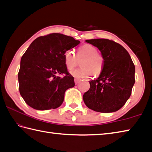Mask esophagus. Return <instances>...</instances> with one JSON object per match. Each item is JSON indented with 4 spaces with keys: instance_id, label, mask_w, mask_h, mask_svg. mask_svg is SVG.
Instances as JSON below:
<instances>
[{
    "instance_id": "34e87169",
    "label": "esophagus",
    "mask_w": 152,
    "mask_h": 152,
    "mask_svg": "<svg viewBox=\"0 0 152 152\" xmlns=\"http://www.w3.org/2000/svg\"><path fill=\"white\" fill-rule=\"evenodd\" d=\"M80 81V80L78 79V78H75L74 79V82H75L76 84H77V83H78V82Z\"/></svg>"
}]
</instances>
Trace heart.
Segmentation results:
<instances>
[{"label":"heart","instance_id":"b5f03b06","mask_svg":"<svg viewBox=\"0 0 152 152\" xmlns=\"http://www.w3.org/2000/svg\"><path fill=\"white\" fill-rule=\"evenodd\" d=\"M82 67L71 72L72 75L77 78H87L91 76L99 75L102 72L104 59L97 49L91 44H85L77 50L76 56L72 50H67L64 53V65L68 70H73L81 61Z\"/></svg>","mask_w":152,"mask_h":152}]
</instances>
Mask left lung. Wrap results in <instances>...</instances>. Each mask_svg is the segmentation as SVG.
Masks as SVG:
<instances>
[{
	"label": "left lung",
	"instance_id": "8db88e82",
	"mask_svg": "<svg viewBox=\"0 0 152 152\" xmlns=\"http://www.w3.org/2000/svg\"><path fill=\"white\" fill-rule=\"evenodd\" d=\"M98 48L104 59L99 78L89 82L83 95L86 105L93 110L110 113L124 106L134 84L135 66L128 51L121 45L104 38L86 40Z\"/></svg>",
	"mask_w": 152,
	"mask_h": 152
}]
</instances>
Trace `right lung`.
<instances>
[{"label":"right lung","instance_id":"obj_1","mask_svg":"<svg viewBox=\"0 0 152 152\" xmlns=\"http://www.w3.org/2000/svg\"><path fill=\"white\" fill-rule=\"evenodd\" d=\"M80 43L73 37L51 33L35 39L22 56L19 90L27 104L38 110L62 104L66 90L75 85L64 63V53ZM65 76L61 78L58 75Z\"/></svg>","mask_w":152,"mask_h":152}]
</instances>
